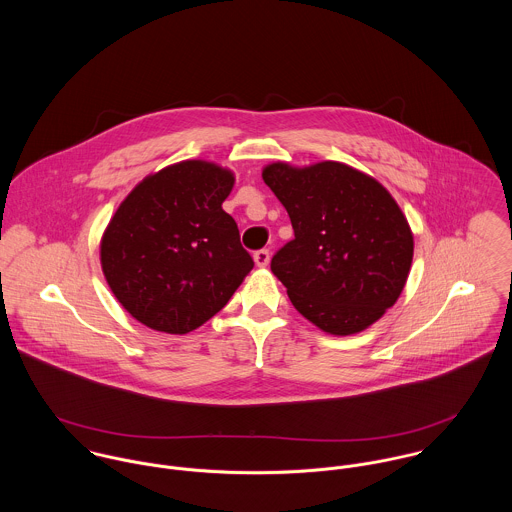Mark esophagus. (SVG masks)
Wrapping results in <instances>:
<instances>
[{
	"label": "esophagus",
	"instance_id": "obj_1",
	"mask_svg": "<svg viewBox=\"0 0 512 512\" xmlns=\"http://www.w3.org/2000/svg\"><path fill=\"white\" fill-rule=\"evenodd\" d=\"M254 262H256L258 268H266L270 264V250L262 248V250L254 252Z\"/></svg>",
	"mask_w": 512,
	"mask_h": 512
}]
</instances>
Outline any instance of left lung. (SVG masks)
Returning a JSON list of instances; mask_svg holds the SVG:
<instances>
[{
  "mask_svg": "<svg viewBox=\"0 0 512 512\" xmlns=\"http://www.w3.org/2000/svg\"><path fill=\"white\" fill-rule=\"evenodd\" d=\"M264 183L286 207L293 240L272 258L293 307L329 335L378 321L406 286L414 236L392 195L339 161L270 163Z\"/></svg>",
  "mask_w": 512,
  "mask_h": 512,
  "instance_id": "left-lung-1",
  "label": "left lung"
}]
</instances>
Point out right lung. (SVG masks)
I'll return each mask as SVG.
<instances>
[{
  "label": "right lung",
  "instance_id": "obj_1",
  "mask_svg": "<svg viewBox=\"0 0 512 512\" xmlns=\"http://www.w3.org/2000/svg\"><path fill=\"white\" fill-rule=\"evenodd\" d=\"M232 171L203 159L169 165L122 201L100 242L104 278L149 329L185 335L228 303L254 268L222 211Z\"/></svg>",
  "mask_w": 512,
  "mask_h": 512
}]
</instances>
